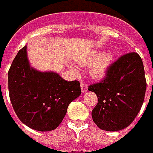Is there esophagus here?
Instances as JSON below:
<instances>
[{"mask_svg": "<svg viewBox=\"0 0 153 153\" xmlns=\"http://www.w3.org/2000/svg\"><path fill=\"white\" fill-rule=\"evenodd\" d=\"M81 89L82 93H85L87 91V86H86V83L85 82H81Z\"/></svg>", "mask_w": 153, "mask_h": 153, "instance_id": "esophagus-1", "label": "esophagus"}]
</instances>
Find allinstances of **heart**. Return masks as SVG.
Wrapping results in <instances>:
<instances>
[{"label":"heart","instance_id":"1","mask_svg":"<svg viewBox=\"0 0 153 153\" xmlns=\"http://www.w3.org/2000/svg\"><path fill=\"white\" fill-rule=\"evenodd\" d=\"M113 60L114 55L111 52L101 54V52L96 51L80 59L79 62L81 65L86 66L94 61L90 67L91 75L94 79H101L106 74Z\"/></svg>","mask_w":153,"mask_h":153}]
</instances>
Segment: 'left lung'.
<instances>
[{"label": "left lung", "instance_id": "1", "mask_svg": "<svg viewBox=\"0 0 153 153\" xmlns=\"http://www.w3.org/2000/svg\"><path fill=\"white\" fill-rule=\"evenodd\" d=\"M141 58L137 52L126 53L110 64L104 79L91 84L88 91L98 97L92 118L101 129L118 131L126 128L137 116L146 91Z\"/></svg>", "mask_w": 153, "mask_h": 153}]
</instances>
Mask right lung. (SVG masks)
<instances>
[{"label":"right lung","mask_w":153,"mask_h":153,"mask_svg":"<svg viewBox=\"0 0 153 153\" xmlns=\"http://www.w3.org/2000/svg\"><path fill=\"white\" fill-rule=\"evenodd\" d=\"M8 76L13 109L23 123L35 130L55 129L70 103L81 94L79 81H66L54 72L43 73L31 68L26 46L16 55Z\"/></svg>","instance_id":"right-lung-1"}]
</instances>
